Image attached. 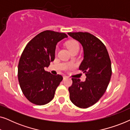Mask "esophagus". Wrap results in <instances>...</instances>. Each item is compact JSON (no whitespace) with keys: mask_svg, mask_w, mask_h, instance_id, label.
Wrapping results in <instances>:
<instances>
[{"mask_svg":"<svg viewBox=\"0 0 130 130\" xmlns=\"http://www.w3.org/2000/svg\"><path fill=\"white\" fill-rule=\"evenodd\" d=\"M67 77H68V76H63V80L67 79Z\"/></svg>","mask_w":130,"mask_h":130,"instance_id":"34e87169","label":"esophagus"}]
</instances>
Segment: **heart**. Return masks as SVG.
<instances>
[{
    "label": "heart",
    "instance_id": "obj_1",
    "mask_svg": "<svg viewBox=\"0 0 130 130\" xmlns=\"http://www.w3.org/2000/svg\"><path fill=\"white\" fill-rule=\"evenodd\" d=\"M67 47L71 52L75 50H79L80 46L79 43L76 41H70L67 43ZM57 51V50H56V53Z\"/></svg>",
    "mask_w": 130,
    "mask_h": 130
}]
</instances>
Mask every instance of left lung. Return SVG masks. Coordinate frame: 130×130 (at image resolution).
Returning <instances> with one entry per match:
<instances>
[{"label": "left lung", "mask_w": 130, "mask_h": 130, "mask_svg": "<svg viewBox=\"0 0 130 130\" xmlns=\"http://www.w3.org/2000/svg\"><path fill=\"white\" fill-rule=\"evenodd\" d=\"M68 35L82 44L84 58L79 70L85 73V82L72 78L69 88L73 104L87 108L96 104L105 92L112 75L111 62L107 49L101 41L89 32H69Z\"/></svg>", "instance_id": "left-lung-1"}]
</instances>
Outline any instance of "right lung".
<instances>
[{
  "instance_id": "1",
  "label": "right lung",
  "mask_w": 130,
  "mask_h": 130,
  "mask_svg": "<svg viewBox=\"0 0 130 130\" xmlns=\"http://www.w3.org/2000/svg\"><path fill=\"white\" fill-rule=\"evenodd\" d=\"M65 33L47 30L37 35L27 44L21 54L18 68L21 89L29 102L37 105L49 103L63 80L44 70L55 58L58 42L67 38Z\"/></svg>"
}]
</instances>
